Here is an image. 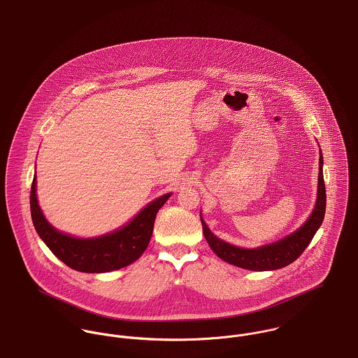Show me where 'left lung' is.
<instances>
[{
	"instance_id": "obj_1",
	"label": "left lung",
	"mask_w": 358,
	"mask_h": 358,
	"mask_svg": "<svg viewBox=\"0 0 358 358\" xmlns=\"http://www.w3.org/2000/svg\"><path fill=\"white\" fill-rule=\"evenodd\" d=\"M317 199L316 206L309 217V220L303 223V226L292 233L290 236L264 245V247L238 248L224 243L223 240L214 236V233L207 227L206 222L200 217L203 224V233L208 243V245L215 252V255L222 260L252 271H270L278 270L282 267L289 266L305 250L309 245L313 236L316 234L317 229L322 226L324 214H326V187L323 178V155L320 151L319 159V180H317Z\"/></svg>"
}]
</instances>
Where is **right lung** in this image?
<instances>
[{"label":"right lung","mask_w":358,"mask_h":358,"mask_svg":"<svg viewBox=\"0 0 358 358\" xmlns=\"http://www.w3.org/2000/svg\"><path fill=\"white\" fill-rule=\"evenodd\" d=\"M36 177L32 180L29 207L36 233L55 256L68 267L80 273H109L136 262L152 236L157 213L171 193L147 204L124 227L95 238H76L64 234L46 220L36 199Z\"/></svg>","instance_id":"right-lung-1"}]
</instances>
